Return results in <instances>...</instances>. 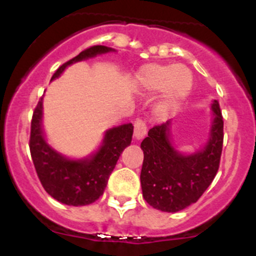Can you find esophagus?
Returning <instances> with one entry per match:
<instances>
[{"mask_svg":"<svg viewBox=\"0 0 256 256\" xmlns=\"http://www.w3.org/2000/svg\"><path fill=\"white\" fill-rule=\"evenodd\" d=\"M146 134V122H143V120L137 119L136 122H134V138H136L137 140H142Z\"/></svg>","mask_w":256,"mask_h":256,"instance_id":"1","label":"esophagus"}]
</instances>
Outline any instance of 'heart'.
Segmentation results:
<instances>
[{
    "instance_id": "b5f03b06",
    "label": "heart",
    "mask_w": 256,
    "mask_h": 256,
    "mask_svg": "<svg viewBox=\"0 0 256 256\" xmlns=\"http://www.w3.org/2000/svg\"><path fill=\"white\" fill-rule=\"evenodd\" d=\"M136 83L144 94L152 95L160 91L152 113L158 119H165L190 95L194 78L185 64H148L137 72Z\"/></svg>"
}]
</instances>
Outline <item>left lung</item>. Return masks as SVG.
Wrapping results in <instances>:
<instances>
[{
	"label": "left lung",
	"mask_w": 256,
	"mask_h": 256,
	"mask_svg": "<svg viewBox=\"0 0 256 256\" xmlns=\"http://www.w3.org/2000/svg\"><path fill=\"white\" fill-rule=\"evenodd\" d=\"M210 128L202 148L184 154L176 148L172 120L154 126L140 143L144 158L140 171L143 198L152 208L176 213L201 198L219 168L224 122L219 102L210 104Z\"/></svg>",
	"instance_id": "8db88e82"
}]
</instances>
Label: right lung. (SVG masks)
I'll list each match as a JSON object with an SVG mask.
<instances>
[{
	"instance_id": "1",
	"label": "right lung",
	"mask_w": 256,
	"mask_h": 256,
	"mask_svg": "<svg viewBox=\"0 0 256 256\" xmlns=\"http://www.w3.org/2000/svg\"><path fill=\"white\" fill-rule=\"evenodd\" d=\"M116 52L104 46H94L60 66L52 80L79 61ZM131 122L108 128L98 150L82 158H71L49 144L43 128V98L34 108L31 122L30 152L34 168L44 190L56 201L67 206H86L102 195L108 178L126 146L131 144Z\"/></svg>"
}]
</instances>
